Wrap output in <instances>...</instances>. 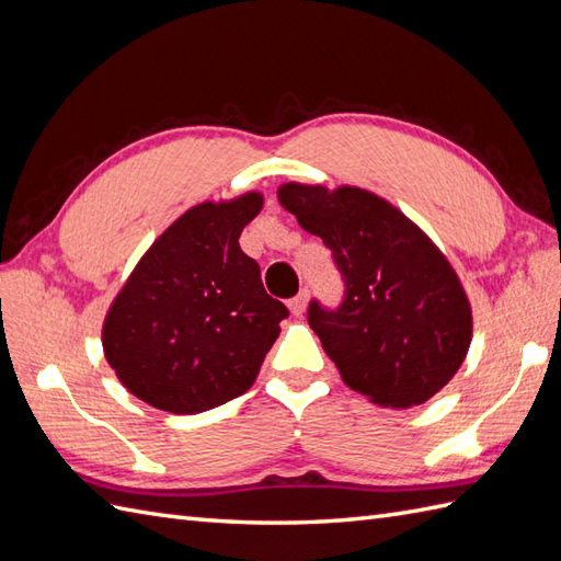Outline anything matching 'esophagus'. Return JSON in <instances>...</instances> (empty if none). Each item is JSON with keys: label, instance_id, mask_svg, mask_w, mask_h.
Returning <instances> with one entry per match:
<instances>
[{"label": "esophagus", "instance_id": "34e87169", "mask_svg": "<svg viewBox=\"0 0 561 561\" xmlns=\"http://www.w3.org/2000/svg\"><path fill=\"white\" fill-rule=\"evenodd\" d=\"M308 298H310V294H308V289H304V291H300L296 298H291V300H289V310L296 314V318H300V314L306 312V308H308Z\"/></svg>", "mask_w": 561, "mask_h": 561}]
</instances>
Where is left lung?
<instances>
[{
    "label": "left lung",
    "instance_id": "obj_1",
    "mask_svg": "<svg viewBox=\"0 0 561 561\" xmlns=\"http://www.w3.org/2000/svg\"><path fill=\"white\" fill-rule=\"evenodd\" d=\"M279 204L332 251L336 310L310 300L308 324L353 391L383 408L422 405L465 363L471 306L436 243L360 186L286 182Z\"/></svg>",
    "mask_w": 561,
    "mask_h": 561
}]
</instances>
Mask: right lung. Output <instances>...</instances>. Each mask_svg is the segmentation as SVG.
Masks as SVG:
<instances>
[{
  "label": "right lung",
  "instance_id": "obj_1",
  "mask_svg": "<svg viewBox=\"0 0 561 561\" xmlns=\"http://www.w3.org/2000/svg\"><path fill=\"white\" fill-rule=\"evenodd\" d=\"M257 192L198 204L144 253L104 320V355L144 403L196 414L247 393L289 318L239 237Z\"/></svg>",
  "mask_w": 561,
  "mask_h": 561
}]
</instances>
